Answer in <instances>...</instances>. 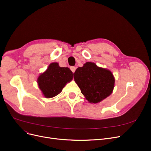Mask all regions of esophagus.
Segmentation results:
<instances>
[{"mask_svg":"<svg viewBox=\"0 0 151 151\" xmlns=\"http://www.w3.org/2000/svg\"><path fill=\"white\" fill-rule=\"evenodd\" d=\"M70 70L72 71V72H75V70H76V67H74V66H71V67H70Z\"/></svg>","mask_w":151,"mask_h":151,"instance_id":"34e87169","label":"esophagus"}]
</instances>
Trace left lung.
Instances as JSON below:
<instances>
[{
	"label": "left lung",
	"instance_id": "left-lung-1",
	"mask_svg": "<svg viewBox=\"0 0 151 151\" xmlns=\"http://www.w3.org/2000/svg\"><path fill=\"white\" fill-rule=\"evenodd\" d=\"M75 81L81 93L90 103L97 104L112 93L114 78L108 70L100 68L92 62H86L74 73Z\"/></svg>",
	"mask_w": 151,
	"mask_h": 151
}]
</instances>
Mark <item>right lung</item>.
Here are the masks:
<instances>
[{
  "mask_svg": "<svg viewBox=\"0 0 151 151\" xmlns=\"http://www.w3.org/2000/svg\"><path fill=\"white\" fill-rule=\"evenodd\" d=\"M73 73L68 67H60L58 63H51L45 72L39 76V88L46 98L60 93L65 84L72 80Z\"/></svg>",
  "mask_w": 151,
  "mask_h": 151,
  "instance_id": "add662e5",
  "label": "right lung"
}]
</instances>
